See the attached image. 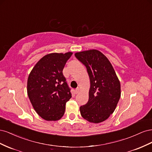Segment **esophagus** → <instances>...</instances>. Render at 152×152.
<instances>
[{"label": "esophagus", "mask_w": 152, "mask_h": 152, "mask_svg": "<svg viewBox=\"0 0 152 152\" xmlns=\"http://www.w3.org/2000/svg\"><path fill=\"white\" fill-rule=\"evenodd\" d=\"M79 91H80V88H79V87H77V88L75 89V93L77 94L79 92Z\"/></svg>", "instance_id": "1"}]
</instances>
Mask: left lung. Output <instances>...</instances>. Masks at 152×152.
Masks as SVG:
<instances>
[{
  "label": "left lung",
  "mask_w": 152,
  "mask_h": 152,
  "mask_svg": "<svg viewBox=\"0 0 152 152\" xmlns=\"http://www.w3.org/2000/svg\"><path fill=\"white\" fill-rule=\"evenodd\" d=\"M75 56L86 66L91 84L88 102L80 107L81 115L90 122H102L113 113L120 99V81L108 58L99 50H85Z\"/></svg>",
  "instance_id": "left-lung-1"
}]
</instances>
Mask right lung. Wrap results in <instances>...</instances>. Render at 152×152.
I'll list each match as a JSON object with an SVG mask.
<instances>
[{
	"label": "right lung",
	"mask_w": 152,
	"mask_h": 152,
	"mask_svg": "<svg viewBox=\"0 0 152 152\" xmlns=\"http://www.w3.org/2000/svg\"><path fill=\"white\" fill-rule=\"evenodd\" d=\"M72 52L50 53L36 63L27 81V93L35 112L48 121L60 119L72 97L63 70Z\"/></svg>",
	"instance_id": "add662e5"
}]
</instances>
